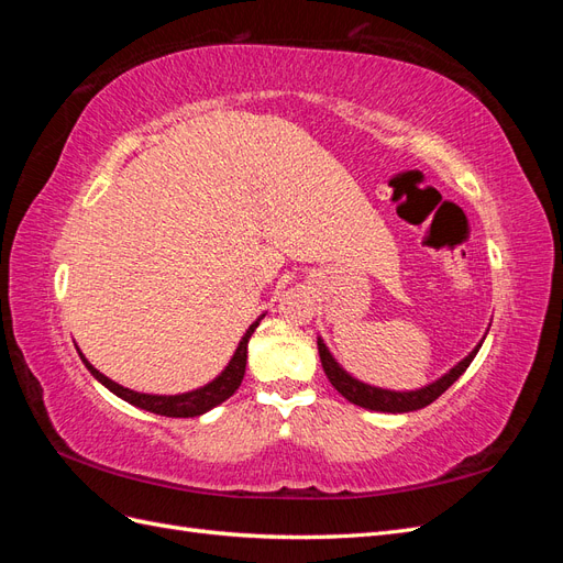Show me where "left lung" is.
I'll return each instance as SVG.
<instances>
[{
    "mask_svg": "<svg viewBox=\"0 0 563 563\" xmlns=\"http://www.w3.org/2000/svg\"><path fill=\"white\" fill-rule=\"evenodd\" d=\"M490 327V323H488ZM488 333V331H486ZM486 338V335H484ZM484 338L479 343L474 345V350L465 356V360H460L453 368H449L444 376L432 380L430 385L418 387V389H385V387H376V385H368L360 378H354L352 373H347L343 366L338 364L335 356L331 354V350L323 343V338L317 335V347H319V360L323 366V373H327V378L331 380V385L343 395L347 401L368 408V411H380V413H411L418 411V408L430 406L434 399H439L444 391L463 376L467 371V366L472 364V360L479 352Z\"/></svg>",
    "mask_w": 563,
    "mask_h": 563,
    "instance_id": "8db88e82",
    "label": "left lung"
}]
</instances>
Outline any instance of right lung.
Listing matches in <instances>:
<instances>
[{
    "instance_id": "1",
    "label": "right lung",
    "mask_w": 563,
    "mask_h": 563,
    "mask_svg": "<svg viewBox=\"0 0 563 563\" xmlns=\"http://www.w3.org/2000/svg\"><path fill=\"white\" fill-rule=\"evenodd\" d=\"M265 317V312L255 319L251 327L246 329V333L242 335L240 345H236L232 360L228 362V366L218 373V376L201 385L197 389H190V391H183V395H145V391H135V389H129L124 385H119L114 380H110L108 376H103L87 356H84V352L77 347L79 352V360L84 362V366H87L91 371V376L100 383L106 385L112 395H117L119 399L129 401L131 406H139L143 408V411H150V413H157V416H166V418H195V416H203L207 411H211V408H216L218 404H223L225 399H230L236 387L242 385L244 380V373H246V354H249V340L253 335V331L258 329L261 319Z\"/></svg>"
}]
</instances>
